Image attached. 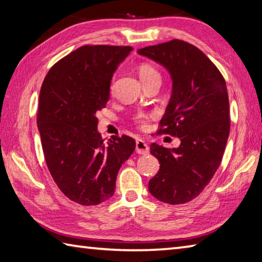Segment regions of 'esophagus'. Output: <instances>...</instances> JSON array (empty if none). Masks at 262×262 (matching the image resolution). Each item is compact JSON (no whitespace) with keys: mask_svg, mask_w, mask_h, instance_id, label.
<instances>
[{"mask_svg":"<svg viewBox=\"0 0 262 262\" xmlns=\"http://www.w3.org/2000/svg\"><path fill=\"white\" fill-rule=\"evenodd\" d=\"M149 145H147L143 140L136 141V152L139 155H147L149 154Z\"/></svg>","mask_w":262,"mask_h":262,"instance_id":"esophagus-1","label":"esophagus"}]
</instances>
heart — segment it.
I'll list each match as a JSON object with an SVG mask.
<instances>
[{
    "label": "heart",
    "instance_id": "obj_1",
    "mask_svg": "<svg viewBox=\"0 0 262 262\" xmlns=\"http://www.w3.org/2000/svg\"><path fill=\"white\" fill-rule=\"evenodd\" d=\"M139 75H140V79H141L142 83H145V82L150 81V80L155 79V78H160V74H159L158 71H157L154 68V66L150 65V64L140 65ZM136 120L141 122V123H144L145 122V116L144 115H139L136 117Z\"/></svg>",
    "mask_w": 262,
    "mask_h": 262
}]
</instances>
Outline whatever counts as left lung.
Here are the masks:
<instances>
[{"instance_id":"left-lung-1","label":"left lung","mask_w":262,"mask_h":262,"mask_svg":"<svg viewBox=\"0 0 262 262\" xmlns=\"http://www.w3.org/2000/svg\"><path fill=\"white\" fill-rule=\"evenodd\" d=\"M168 71L172 95L158 134L177 136L179 147L152 143L159 160L149 191L160 202L179 205L201 194L221 164L229 136V98L220 71L197 47L172 40L137 50Z\"/></svg>"}]
</instances>
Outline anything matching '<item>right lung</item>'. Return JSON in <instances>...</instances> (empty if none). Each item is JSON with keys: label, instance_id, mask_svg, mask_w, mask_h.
Masks as SVG:
<instances>
[{"label": "right lung", "instance_id": "obj_1", "mask_svg": "<svg viewBox=\"0 0 262 262\" xmlns=\"http://www.w3.org/2000/svg\"><path fill=\"white\" fill-rule=\"evenodd\" d=\"M132 50L80 47L52 66L40 90L37 128L47 166L60 191L84 206L113 196L119 169L135 150L127 135L104 143L96 117L110 98L113 73Z\"/></svg>", "mask_w": 262, "mask_h": 262}]
</instances>
